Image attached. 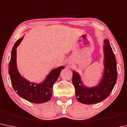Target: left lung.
Segmentation results:
<instances>
[{
    "mask_svg": "<svg viewBox=\"0 0 127 127\" xmlns=\"http://www.w3.org/2000/svg\"><path fill=\"white\" fill-rule=\"evenodd\" d=\"M104 73L97 86L86 87L83 84L79 75L73 71L72 83L75 87L76 99L79 102L93 104L101 102L109 96L114 88L118 76L116 60L108 39L104 40Z\"/></svg>",
    "mask_w": 127,
    "mask_h": 127,
    "instance_id": "8db88e82",
    "label": "left lung"
}]
</instances>
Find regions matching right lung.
<instances>
[{
  "mask_svg": "<svg viewBox=\"0 0 127 127\" xmlns=\"http://www.w3.org/2000/svg\"><path fill=\"white\" fill-rule=\"evenodd\" d=\"M23 37L19 39L14 45L11 51V57L9 63V74L12 87L16 93L26 101L40 104L48 102L52 95V89L54 83L59 77L64 66L54 69L49 73L46 79L40 84L31 83L18 71L16 63V49L20 44Z\"/></svg>",
  "mask_w": 127,
  "mask_h": 127,
  "instance_id": "add662e5",
  "label": "right lung"
}]
</instances>
